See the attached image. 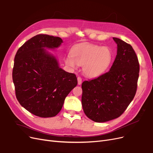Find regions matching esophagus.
I'll return each mask as SVG.
<instances>
[{"label": "esophagus", "instance_id": "34e87169", "mask_svg": "<svg viewBox=\"0 0 153 153\" xmlns=\"http://www.w3.org/2000/svg\"><path fill=\"white\" fill-rule=\"evenodd\" d=\"M77 80H78V85H81L82 82V78L80 76H78L77 78Z\"/></svg>", "mask_w": 153, "mask_h": 153}]
</instances>
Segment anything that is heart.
I'll use <instances>...</instances> for the list:
<instances>
[{
  "mask_svg": "<svg viewBox=\"0 0 153 153\" xmlns=\"http://www.w3.org/2000/svg\"><path fill=\"white\" fill-rule=\"evenodd\" d=\"M112 53L107 47H100L90 44L78 45L71 51V56L65 59L67 66L75 69L83 66V72L89 77L102 75L111 64Z\"/></svg>",
  "mask_w": 153,
  "mask_h": 153,
  "instance_id": "1",
  "label": "heart"
}]
</instances>
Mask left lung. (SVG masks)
Instances as JSON below:
<instances>
[{
  "label": "left lung",
  "instance_id": "1",
  "mask_svg": "<svg viewBox=\"0 0 153 153\" xmlns=\"http://www.w3.org/2000/svg\"><path fill=\"white\" fill-rule=\"evenodd\" d=\"M117 54L108 72L82 84V104L87 117L102 123L122 115L134 98L137 88L139 63L130 44L113 38Z\"/></svg>",
  "mask_w": 153,
  "mask_h": 153
}]
</instances>
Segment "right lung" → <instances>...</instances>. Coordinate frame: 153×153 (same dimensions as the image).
Wrapping results in <instances>:
<instances>
[{
    "instance_id": "right-lung-1",
    "label": "right lung",
    "mask_w": 153,
    "mask_h": 153,
    "mask_svg": "<svg viewBox=\"0 0 153 153\" xmlns=\"http://www.w3.org/2000/svg\"><path fill=\"white\" fill-rule=\"evenodd\" d=\"M62 42L58 36L39 34L20 47L14 57L16 97L24 108L39 117L58 114L66 97L78 83L74 73L60 68L54 56L44 49H54Z\"/></svg>"
}]
</instances>
